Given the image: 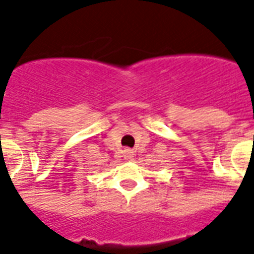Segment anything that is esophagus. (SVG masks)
Returning a JSON list of instances; mask_svg holds the SVG:
<instances>
[{"instance_id": "obj_1", "label": "esophagus", "mask_w": 254, "mask_h": 254, "mask_svg": "<svg viewBox=\"0 0 254 254\" xmlns=\"http://www.w3.org/2000/svg\"><path fill=\"white\" fill-rule=\"evenodd\" d=\"M133 156V151H131V149H126L125 151V158L126 159H132Z\"/></svg>"}]
</instances>
